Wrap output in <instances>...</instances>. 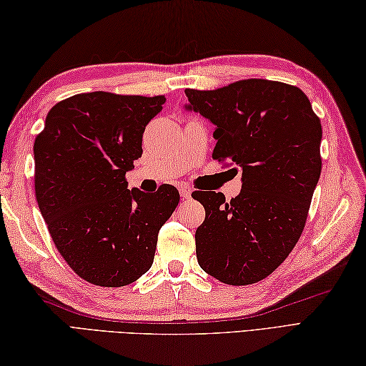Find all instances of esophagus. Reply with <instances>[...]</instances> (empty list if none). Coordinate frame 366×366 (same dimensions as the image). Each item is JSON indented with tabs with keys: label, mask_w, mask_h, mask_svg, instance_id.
Masks as SVG:
<instances>
[{
	"label": "esophagus",
	"mask_w": 366,
	"mask_h": 366,
	"mask_svg": "<svg viewBox=\"0 0 366 366\" xmlns=\"http://www.w3.org/2000/svg\"><path fill=\"white\" fill-rule=\"evenodd\" d=\"M179 193H181V197L185 198V199H189L192 197V190H190L189 185H181V189H179Z\"/></svg>",
	"instance_id": "1"
}]
</instances>
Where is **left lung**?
<instances>
[{"mask_svg": "<svg viewBox=\"0 0 366 366\" xmlns=\"http://www.w3.org/2000/svg\"><path fill=\"white\" fill-rule=\"evenodd\" d=\"M211 121L212 157L242 173V190L195 192L206 219L195 232L197 258L222 283L244 286L270 275L302 234L321 176V121L291 84L250 79L215 91L185 89Z\"/></svg>", "mask_w": 366, "mask_h": 366, "instance_id": "obj_1", "label": "left lung"}]
</instances>
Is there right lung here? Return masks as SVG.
<instances>
[{
  "label": "right lung",
  "mask_w": 366,
  "mask_h": 366,
  "mask_svg": "<svg viewBox=\"0 0 366 366\" xmlns=\"http://www.w3.org/2000/svg\"><path fill=\"white\" fill-rule=\"evenodd\" d=\"M163 104V96L76 94L51 108L36 137L39 209L61 256L92 285L119 287L146 274L179 203L173 185L144 193L126 181Z\"/></svg>",
  "instance_id": "obj_1"
}]
</instances>
